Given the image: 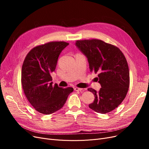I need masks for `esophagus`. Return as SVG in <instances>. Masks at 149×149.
Returning <instances> with one entry per match:
<instances>
[{"mask_svg": "<svg viewBox=\"0 0 149 149\" xmlns=\"http://www.w3.org/2000/svg\"><path fill=\"white\" fill-rule=\"evenodd\" d=\"M74 90L75 91H81V90H82V89L81 88H74Z\"/></svg>", "mask_w": 149, "mask_h": 149, "instance_id": "1", "label": "esophagus"}]
</instances>
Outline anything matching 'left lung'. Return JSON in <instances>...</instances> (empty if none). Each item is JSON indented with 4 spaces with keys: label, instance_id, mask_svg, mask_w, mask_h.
<instances>
[{
    "label": "left lung",
    "instance_id": "obj_1",
    "mask_svg": "<svg viewBox=\"0 0 149 149\" xmlns=\"http://www.w3.org/2000/svg\"><path fill=\"white\" fill-rule=\"evenodd\" d=\"M75 44L88 58L91 71L98 74L101 86L98 92L88 89L95 97L89 107L100 113L112 111L122 103L129 88L126 57L118 47L98 39L77 40Z\"/></svg>",
    "mask_w": 149,
    "mask_h": 149
}]
</instances>
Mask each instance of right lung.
<instances>
[{
  "label": "right lung",
  "instance_id": "1",
  "mask_svg": "<svg viewBox=\"0 0 149 149\" xmlns=\"http://www.w3.org/2000/svg\"><path fill=\"white\" fill-rule=\"evenodd\" d=\"M69 45L65 42H50L37 46L26 55L23 63L21 83L25 95L36 110L49 115L58 111L73 92L52 85L51 74L57 65L61 51Z\"/></svg>",
  "mask_w": 149,
  "mask_h": 149
}]
</instances>
